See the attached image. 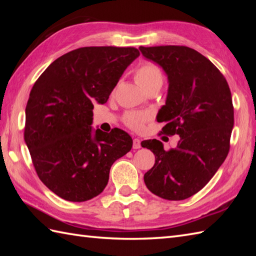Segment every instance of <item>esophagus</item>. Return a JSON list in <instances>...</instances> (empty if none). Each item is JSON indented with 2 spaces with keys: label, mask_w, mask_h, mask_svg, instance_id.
Wrapping results in <instances>:
<instances>
[{
  "label": "esophagus",
  "mask_w": 256,
  "mask_h": 256,
  "mask_svg": "<svg viewBox=\"0 0 256 256\" xmlns=\"http://www.w3.org/2000/svg\"><path fill=\"white\" fill-rule=\"evenodd\" d=\"M133 148L134 150L140 148V140H138V138H134L133 140Z\"/></svg>",
  "instance_id": "1"
}]
</instances>
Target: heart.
I'll list each match as a JSON object with an SVG mask.
<instances>
[{
	"instance_id": "1",
	"label": "heart",
	"mask_w": 256,
	"mask_h": 256,
	"mask_svg": "<svg viewBox=\"0 0 256 256\" xmlns=\"http://www.w3.org/2000/svg\"><path fill=\"white\" fill-rule=\"evenodd\" d=\"M134 79L140 88L148 91L153 86H162V81H164V76H162V70L157 64L150 62H145L135 69ZM152 118L153 116L148 111H130L125 113L123 122L130 128L135 130V131H142L145 124Z\"/></svg>"
}]
</instances>
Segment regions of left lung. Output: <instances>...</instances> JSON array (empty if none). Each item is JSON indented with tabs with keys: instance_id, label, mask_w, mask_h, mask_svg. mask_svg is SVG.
Returning <instances> with one entry per match:
<instances>
[{
	"instance_id": "1",
	"label": "left lung",
	"mask_w": 256,
	"mask_h": 256,
	"mask_svg": "<svg viewBox=\"0 0 256 256\" xmlns=\"http://www.w3.org/2000/svg\"><path fill=\"white\" fill-rule=\"evenodd\" d=\"M140 50L162 67L170 81L166 104L157 116V121L166 122L162 133L180 136L177 148L170 150L158 140L140 143L155 155L144 182L162 199H187L209 182L229 153L234 124L229 84L220 70L192 48L140 46Z\"/></svg>"
}]
</instances>
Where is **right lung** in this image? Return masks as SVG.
<instances>
[{"label": "right lung", "instance_id": "obj_1", "mask_svg": "<svg viewBox=\"0 0 256 256\" xmlns=\"http://www.w3.org/2000/svg\"><path fill=\"white\" fill-rule=\"evenodd\" d=\"M140 56L134 47L78 48L52 62L32 86L24 138L37 176L64 200L100 194L112 164L133 140L123 130L92 131L94 103H106L124 70Z\"/></svg>", "mask_w": 256, "mask_h": 256}]
</instances>
